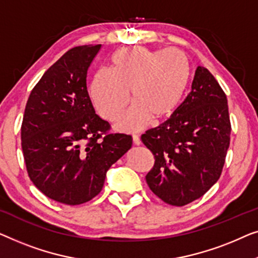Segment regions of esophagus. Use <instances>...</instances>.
<instances>
[{
	"instance_id": "obj_1",
	"label": "esophagus",
	"mask_w": 258,
	"mask_h": 258,
	"mask_svg": "<svg viewBox=\"0 0 258 258\" xmlns=\"http://www.w3.org/2000/svg\"><path fill=\"white\" fill-rule=\"evenodd\" d=\"M132 139H133V144L134 145H140L141 144L140 138H139V136H138V134H133Z\"/></svg>"
}]
</instances>
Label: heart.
Segmentation results:
<instances>
[{"label":"heart","mask_w":258,"mask_h":258,"mask_svg":"<svg viewBox=\"0 0 258 258\" xmlns=\"http://www.w3.org/2000/svg\"><path fill=\"white\" fill-rule=\"evenodd\" d=\"M191 77L190 59L180 50L131 46L111 57V71H97L90 86L100 117L115 121L130 103L134 104L117 124L124 132L144 128L148 121L169 118L182 100Z\"/></svg>","instance_id":"heart-1"}]
</instances>
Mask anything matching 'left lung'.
<instances>
[{"label": "left lung", "instance_id": "left-lung-1", "mask_svg": "<svg viewBox=\"0 0 258 258\" xmlns=\"http://www.w3.org/2000/svg\"><path fill=\"white\" fill-rule=\"evenodd\" d=\"M230 132L226 93L208 69L198 67L186 99L141 136L155 160L146 175L148 187L170 206L198 200L220 179Z\"/></svg>", "mask_w": 258, "mask_h": 258}]
</instances>
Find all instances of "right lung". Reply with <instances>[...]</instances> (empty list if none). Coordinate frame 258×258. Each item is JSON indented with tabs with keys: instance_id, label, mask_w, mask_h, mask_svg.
I'll return each instance as SVG.
<instances>
[{
	"instance_id": "add662e5",
	"label": "right lung",
	"mask_w": 258,
	"mask_h": 258,
	"mask_svg": "<svg viewBox=\"0 0 258 258\" xmlns=\"http://www.w3.org/2000/svg\"><path fill=\"white\" fill-rule=\"evenodd\" d=\"M101 44L76 46L35 85L21 127L22 151L32 183L51 200L82 205L100 193L108 168L132 137L111 133L94 112L86 77Z\"/></svg>"
}]
</instances>
